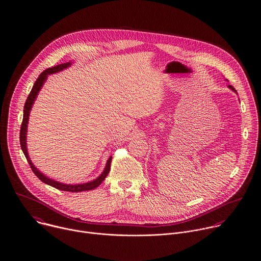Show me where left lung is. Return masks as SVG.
I'll use <instances>...</instances> for the list:
<instances>
[{"label":"left lung","mask_w":261,"mask_h":261,"mask_svg":"<svg viewBox=\"0 0 261 261\" xmlns=\"http://www.w3.org/2000/svg\"><path fill=\"white\" fill-rule=\"evenodd\" d=\"M229 88H230V89H231V90H232L233 92H236V90H234V88H233V87H231V86H229Z\"/></svg>","instance_id":"8db88e82"}]
</instances>
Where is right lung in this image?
Returning a JSON list of instances; mask_svg holds the SVG:
<instances>
[{
    "label": "right lung",
    "mask_w": 261,
    "mask_h": 261,
    "mask_svg": "<svg viewBox=\"0 0 261 261\" xmlns=\"http://www.w3.org/2000/svg\"><path fill=\"white\" fill-rule=\"evenodd\" d=\"M71 65L70 62L68 63H64V64H60L58 66H55V67H52V68H48L46 70H44L40 75L38 79L35 81L33 87H32V90L30 92L28 98H27V101H25V105H24V108H23V118H22V122H21V126H20V132H19V142H20V147H21V150L24 153L27 160H28V163L30 164L31 169L33 171V173L44 184H48V185H51L57 189H60V190H64V191H70V192H81V191H86V190H92L96 188L99 184H101V182L105 180V178L108 176V172L110 170V165H111V160H112V156H110L108 159V163H107V167L103 170V172L100 174L99 177H97L96 179L92 180L91 182H88V184H63L58 182V181H55V180H52L50 178L46 177L45 175H43L38 169H36L33 164L31 163V159H30V155L28 153V150H27V127H28V122H29V116H30V111H31V107L34 102V99L36 98V95L38 94V92L40 91L43 83L45 82V80L47 79V76L50 75V74H54V73H57L59 71H62L63 69H66L67 67H69Z\"/></svg>",
    "instance_id": "right-lung-1"
}]
</instances>
